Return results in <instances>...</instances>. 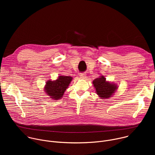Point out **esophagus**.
<instances>
[{"mask_svg": "<svg viewBox=\"0 0 155 155\" xmlns=\"http://www.w3.org/2000/svg\"><path fill=\"white\" fill-rule=\"evenodd\" d=\"M80 77L81 79H84V78H86V73H80Z\"/></svg>", "mask_w": 155, "mask_h": 155, "instance_id": "obj_1", "label": "esophagus"}]
</instances>
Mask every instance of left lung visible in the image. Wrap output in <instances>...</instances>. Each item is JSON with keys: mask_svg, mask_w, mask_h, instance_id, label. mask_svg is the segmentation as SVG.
<instances>
[{"mask_svg": "<svg viewBox=\"0 0 155 155\" xmlns=\"http://www.w3.org/2000/svg\"><path fill=\"white\" fill-rule=\"evenodd\" d=\"M93 83L96 89L97 94L101 99H108L111 97L118 89V86L115 83L106 81L104 76L96 78Z\"/></svg>", "mask_w": 155, "mask_h": 155, "instance_id": "8db88e82", "label": "left lung"}]
</instances>
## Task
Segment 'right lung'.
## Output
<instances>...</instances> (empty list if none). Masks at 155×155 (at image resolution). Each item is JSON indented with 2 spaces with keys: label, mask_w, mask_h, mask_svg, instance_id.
<instances>
[{
  "label": "right lung",
  "mask_w": 155,
  "mask_h": 155,
  "mask_svg": "<svg viewBox=\"0 0 155 155\" xmlns=\"http://www.w3.org/2000/svg\"><path fill=\"white\" fill-rule=\"evenodd\" d=\"M72 80V77L70 76H59L56 80H49L47 81L44 90L51 99L59 100L62 97Z\"/></svg>",
  "instance_id": "right-lung-1"
}]
</instances>
